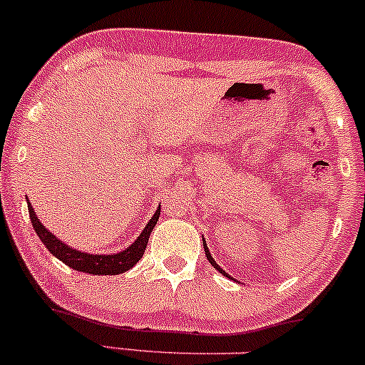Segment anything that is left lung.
<instances>
[{
  "instance_id": "left-lung-1",
  "label": "left lung",
  "mask_w": 365,
  "mask_h": 365,
  "mask_svg": "<svg viewBox=\"0 0 365 365\" xmlns=\"http://www.w3.org/2000/svg\"><path fill=\"white\" fill-rule=\"evenodd\" d=\"M202 244H204V252H206V257H207V261H209V262H211V264H212V266H215V267H216V269H217V271H220V273H221V274H223V276H228V273H226V271H223V269H221V267H220V266H217V262L215 261V259H212V255H211V252H209V249H207V244H206V240H202ZM228 278H230V276H228Z\"/></svg>"
}]
</instances>
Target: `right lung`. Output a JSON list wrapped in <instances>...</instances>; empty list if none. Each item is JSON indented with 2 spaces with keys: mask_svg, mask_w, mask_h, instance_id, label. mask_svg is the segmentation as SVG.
Here are the masks:
<instances>
[{
  "mask_svg": "<svg viewBox=\"0 0 365 365\" xmlns=\"http://www.w3.org/2000/svg\"><path fill=\"white\" fill-rule=\"evenodd\" d=\"M27 207H29V216H31L32 226H34L37 237L41 238V242L48 247V250L54 257L60 259L61 262H65L66 266H70L75 271H82V273L89 274H120L125 271L132 269L137 262L140 261L142 255L145 252V247H148V240L153 228L156 226L159 215H161V206L156 209L153 217L148 221L145 228L142 230L140 235L135 238L132 245H128L127 249L121 250L116 254H89V252H81V250L72 249L70 245H66L65 242L60 240L58 237H54L49 230H46V226L41 223L39 217L36 216L32 204L27 199Z\"/></svg>",
  "mask_w": 365,
  "mask_h": 365,
  "instance_id": "right-lung-1",
  "label": "right lung"
}]
</instances>
